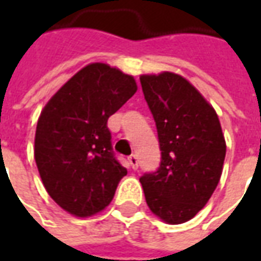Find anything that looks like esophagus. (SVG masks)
Wrapping results in <instances>:
<instances>
[{
    "mask_svg": "<svg viewBox=\"0 0 261 261\" xmlns=\"http://www.w3.org/2000/svg\"><path fill=\"white\" fill-rule=\"evenodd\" d=\"M128 164H130V166L133 169H137V168H138V159H137L136 155H130V156H128Z\"/></svg>",
    "mask_w": 261,
    "mask_h": 261,
    "instance_id": "1",
    "label": "esophagus"
}]
</instances>
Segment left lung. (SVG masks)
<instances>
[{"label":"left lung","instance_id":"8db88e82","mask_svg":"<svg viewBox=\"0 0 261 261\" xmlns=\"http://www.w3.org/2000/svg\"><path fill=\"white\" fill-rule=\"evenodd\" d=\"M156 124L161 164L140 177L149 210L166 224H183L218 186L226 144L214 108L183 76L141 75Z\"/></svg>","mask_w":261,"mask_h":261}]
</instances>
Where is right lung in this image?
Instances as JSON below:
<instances>
[{
    "mask_svg": "<svg viewBox=\"0 0 261 261\" xmlns=\"http://www.w3.org/2000/svg\"><path fill=\"white\" fill-rule=\"evenodd\" d=\"M136 92L131 75L93 63L65 82L40 113L37 169L50 197L75 217L102 211L127 175L113 152L108 119Z\"/></svg>",
    "mask_w": 261,
    "mask_h": 261,
    "instance_id": "1",
    "label": "right lung"
}]
</instances>
